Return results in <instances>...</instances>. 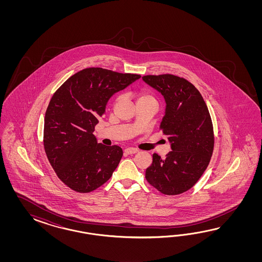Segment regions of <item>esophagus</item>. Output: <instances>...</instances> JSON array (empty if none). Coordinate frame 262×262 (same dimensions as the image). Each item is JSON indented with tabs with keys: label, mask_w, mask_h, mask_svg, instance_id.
<instances>
[{
	"label": "esophagus",
	"mask_w": 262,
	"mask_h": 262,
	"mask_svg": "<svg viewBox=\"0 0 262 262\" xmlns=\"http://www.w3.org/2000/svg\"><path fill=\"white\" fill-rule=\"evenodd\" d=\"M138 151V149H136V148H127L126 150H125V152L127 154V155H133V154H135V152H137Z\"/></svg>",
	"instance_id": "esophagus-1"
}]
</instances>
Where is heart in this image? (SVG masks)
I'll return each mask as SVG.
<instances>
[{
    "label": "heart",
    "mask_w": 262,
    "mask_h": 262,
    "mask_svg": "<svg viewBox=\"0 0 262 262\" xmlns=\"http://www.w3.org/2000/svg\"><path fill=\"white\" fill-rule=\"evenodd\" d=\"M121 100V97H118L116 100H115V103H117ZM136 103L137 104L143 103H157V100L155 98V96L151 95L149 92H146V91H141L139 92L137 96H136Z\"/></svg>",
    "instance_id": "obj_1"
}]
</instances>
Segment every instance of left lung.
Instances as JSON below:
<instances>
[{
	"mask_svg": "<svg viewBox=\"0 0 262 262\" xmlns=\"http://www.w3.org/2000/svg\"><path fill=\"white\" fill-rule=\"evenodd\" d=\"M142 79L164 96L166 110L159 128L172 149L164 159L152 155L145 178L162 194L179 195L193 187L209 164L214 148L211 117L198 89L187 79L171 74Z\"/></svg>",
	"mask_w": 262,
	"mask_h": 262,
	"instance_id": "8db88e82",
	"label": "left lung"
}]
</instances>
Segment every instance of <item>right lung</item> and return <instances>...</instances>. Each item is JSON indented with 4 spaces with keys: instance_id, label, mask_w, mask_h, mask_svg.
<instances>
[{
    "instance_id": "right-lung-1",
    "label": "right lung",
    "mask_w": 262,
    "mask_h": 262,
    "mask_svg": "<svg viewBox=\"0 0 262 262\" xmlns=\"http://www.w3.org/2000/svg\"><path fill=\"white\" fill-rule=\"evenodd\" d=\"M140 77L90 67L54 93L44 119V150L58 179L72 190H96L118 166L123 150L97 143L93 132L111 96Z\"/></svg>"
}]
</instances>
